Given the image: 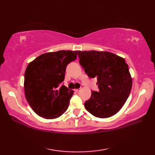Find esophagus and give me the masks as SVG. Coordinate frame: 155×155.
<instances>
[{
    "label": "esophagus",
    "instance_id": "obj_1",
    "mask_svg": "<svg viewBox=\"0 0 155 155\" xmlns=\"http://www.w3.org/2000/svg\"><path fill=\"white\" fill-rule=\"evenodd\" d=\"M75 92H78L80 91V88H75V89L74 90Z\"/></svg>",
    "mask_w": 155,
    "mask_h": 155
}]
</instances>
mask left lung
Returning <instances> with one entry per match:
<instances>
[{
	"instance_id": "obj_1",
	"label": "left lung",
	"mask_w": 155,
	"mask_h": 155,
	"mask_svg": "<svg viewBox=\"0 0 155 155\" xmlns=\"http://www.w3.org/2000/svg\"><path fill=\"white\" fill-rule=\"evenodd\" d=\"M79 63L90 78H97L98 91H91L86 110L98 118H108L123 107L132 88V78L125 60L107 51H78Z\"/></svg>"
}]
</instances>
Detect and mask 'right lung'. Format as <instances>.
Returning <instances> with one entry per match:
<instances>
[{"label":"right lung","instance_id":"obj_1","mask_svg":"<svg viewBox=\"0 0 155 155\" xmlns=\"http://www.w3.org/2000/svg\"><path fill=\"white\" fill-rule=\"evenodd\" d=\"M77 51H59L42 54L31 62L25 72V94L32 109L47 119L59 117L67 110L73 91L61 85L67 64Z\"/></svg>","mask_w":155,"mask_h":155}]
</instances>
